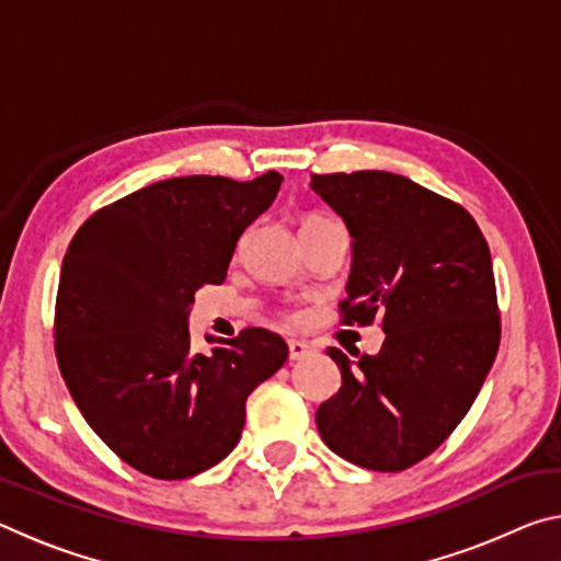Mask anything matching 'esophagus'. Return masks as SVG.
<instances>
[{
  "label": "esophagus",
  "instance_id": "34e87169",
  "mask_svg": "<svg viewBox=\"0 0 561 561\" xmlns=\"http://www.w3.org/2000/svg\"><path fill=\"white\" fill-rule=\"evenodd\" d=\"M311 348L307 341H299V339H289V358L291 360H301V358H307L309 354H311Z\"/></svg>",
  "mask_w": 561,
  "mask_h": 561
}]
</instances>
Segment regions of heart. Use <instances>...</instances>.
<instances>
[{
	"mask_svg": "<svg viewBox=\"0 0 561 561\" xmlns=\"http://www.w3.org/2000/svg\"><path fill=\"white\" fill-rule=\"evenodd\" d=\"M309 220H321V217H317V215H314V217H309Z\"/></svg>",
	"mask_w": 561,
	"mask_h": 561,
	"instance_id": "heart-1",
	"label": "heart"
}]
</instances>
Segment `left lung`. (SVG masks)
I'll return each mask as SVG.
<instances>
[{
	"label": "left lung",
	"mask_w": 561,
	"mask_h": 561,
	"mask_svg": "<svg viewBox=\"0 0 561 561\" xmlns=\"http://www.w3.org/2000/svg\"><path fill=\"white\" fill-rule=\"evenodd\" d=\"M311 187L354 237L341 324L378 319L376 356L341 368L317 411L321 440L366 470L398 472L438 448L470 411L500 346L488 240L462 205L383 170L329 173Z\"/></svg>",
	"instance_id": "1"
}]
</instances>
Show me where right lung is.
<instances>
[{
	"label": "right lung",
	"mask_w": 561,
	"mask_h": 561,
	"mask_svg": "<svg viewBox=\"0 0 561 561\" xmlns=\"http://www.w3.org/2000/svg\"><path fill=\"white\" fill-rule=\"evenodd\" d=\"M282 175L160 180L93 213L61 264L54 348L93 433L130 468L185 480L240 443L244 403L289 356L247 327L210 354L190 346L195 291L222 284L237 240L267 210Z\"/></svg>",
	"instance_id": "obj_1"
}]
</instances>
